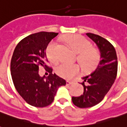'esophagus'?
Listing matches in <instances>:
<instances>
[{
  "label": "esophagus",
  "mask_w": 127,
  "mask_h": 127,
  "mask_svg": "<svg viewBox=\"0 0 127 127\" xmlns=\"http://www.w3.org/2000/svg\"><path fill=\"white\" fill-rule=\"evenodd\" d=\"M66 83V85H71V84H73V83H74V82H73V81L67 80Z\"/></svg>",
  "instance_id": "34e87169"
}]
</instances>
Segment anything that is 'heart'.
Listing matches in <instances>:
<instances>
[{"mask_svg":"<svg viewBox=\"0 0 127 127\" xmlns=\"http://www.w3.org/2000/svg\"><path fill=\"white\" fill-rule=\"evenodd\" d=\"M64 41L77 54V61L85 72L94 71L101 61V53L97 48L91 46V42L84 36L79 34H69L65 36ZM56 41L50 42L46 50L47 58L51 62L56 63L59 59ZM56 73L61 77L70 79L79 73L80 66L75 63H61L55 69Z\"/></svg>","mask_w":127,"mask_h":127,"instance_id":"obj_1","label":"heart"}]
</instances>
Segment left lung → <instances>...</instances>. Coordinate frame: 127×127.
I'll return each instance as SVG.
<instances>
[{"instance_id":"8db88e82","label":"left lung","mask_w":127,"mask_h":127,"mask_svg":"<svg viewBox=\"0 0 127 127\" xmlns=\"http://www.w3.org/2000/svg\"><path fill=\"white\" fill-rule=\"evenodd\" d=\"M86 34L96 45L101 53V61L94 71L82 77L83 95L72 97L73 104L80 108L91 107L100 103L113 85L118 71L117 55L114 46L99 35L91 32Z\"/></svg>"}]
</instances>
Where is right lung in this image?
Segmentation results:
<instances>
[{"instance_id": "right-lung-1", "label": "right lung", "mask_w": 127, "mask_h": 127, "mask_svg": "<svg viewBox=\"0 0 127 127\" xmlns=\"http://www.w3.org/2000/svg\"><path fill=\"white\" fill-rule=\"evenodd\" d=\"M58 33L39 32L32 34L15 47L11 61V74L13 84L20 95L29 105L43 107L52 103L58 88L66 81L45 64L46 48ZM40 66L47 68L50 74L43 77L38 74Z\"/></svg>"}]
</instances>
